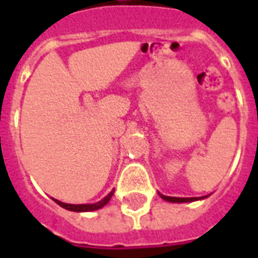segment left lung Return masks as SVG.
I'll use <instances>...</instances> for the list:
<instances>
[{
    "label": "left lung",
    "instance_id": "1",
    "mask_svg": "<svg viewBox=\"0 0 258 258\" xmlns=\"http://www.w3.org/2000/svg\"><path fill=\"white\" fill-rule=\"evenodd\" d=\"M159 196H161L165 201H167V202H176V204H182V202H192V201H198V200H202V198H205V197H192V198H178V197H167V196H162V194H159Z\"/></svg>",
    "mask_w": 258,
    "mask_h": 258
}]
</instances>
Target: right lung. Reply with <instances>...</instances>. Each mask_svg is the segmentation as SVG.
Returning <instances> with one entry per match:
<instances>
[{
    "instance_id": "add662e5",
    "label": "right lung",
    "mask_w": 258,
    "mask_h": 258,
    "mask_svg": "<svg viewBox=\"0 0 258 258\" xmlns=\"http://www.w3.org/2000/svg\"><path fill=\"white\" fill-rule=\"evenodd\" d=\"M113 191H115V188H113L112 191L109 192L108 196L104 197L103 200L96 202V204H89V205H72V204H66V202H61V201L54 200L57 205H60L61 208L67 209V210H71V212H93V210H97V209H101L104 205L108 204V201L111 200V197L113 196Z\"/></svg>"
}]
</instances>
